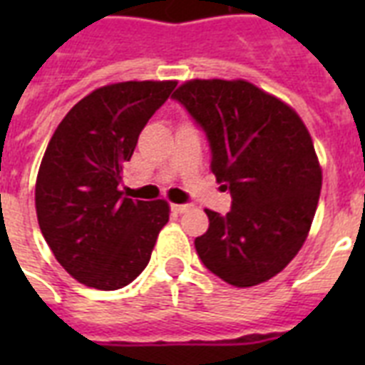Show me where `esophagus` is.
Returning a JSON list of instances; mask_svg holds the SVG:
<instances>
[{
	"instance_id": "esophagus-1",
	"label": "esophagus",
	"mask_w": 365,
	"mask_h": 365,
	"mask_svg": "<svg viewBox=\"0 0 365 365\" xmlns=\"http://www.w3.org/2000/svg\"><path fill=\"white\" fill-rule=\"evenodd\" d=\"M191 206L189 205H172V210L176 212V214H183V212H187Z\"/></svg>"
}]
</instances>
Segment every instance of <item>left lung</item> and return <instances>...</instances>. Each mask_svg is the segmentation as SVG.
<instances>
[{"instance_id":"left-lung-1","label":"left lung","mask_w":365,"mask_h":365,"mask_svg":"<svg viewBox=\"0 0 365 365\" xmlns=\"http://www.w3.org/2000/svg\"><path fill=\"white\" fill-rule=\"evenodd\" d=\"M172 98L205 130L210 170L231 193L225 216L195 239L200 261L237 288L267 282L305 242L322 170L311 134L288 104L242 79H193Z\"/></svg>"}]
</instances>
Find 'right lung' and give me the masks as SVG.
Instances as JSON below:
<instances>
[{
	"mask_svg": "<svg viewBox=\"0 0 365 365\" xmlns=\"http://www.w3.org/2000/svg\"><path fill=\"white\" fill-rule=\"evenodd\" d=\"M176 81L106 85L79 100L43 155L36 182L39 229L77 282L96 289L130 284L149 263L168 222L166 200L123 197V166Z\"/></svg>",
	"mask_w": 365,
	"mask_h": 365,
	"instance_id": "right-lung-1",
	"label": "right lung"
}]
</instances>
